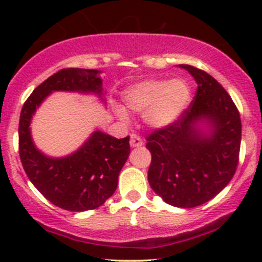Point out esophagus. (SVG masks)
I'll return each mask as SVG.
<instances>
[{
    "label": "esophagus",
    "instance_id": "obj_1",
    "mask_svg": "<svg viewBox=\"0 0 262 262\" xmlns=\"http://www.w3.org/2000/svg\"><path fill=\"white\" fill-rule=\"evenodd\" d=\"M143 146V141L139 136L137 134H132L130 136V147L132 148H139Z\"/></svg>",
    "mask_w": 262,
    "mask_h": 262
}]
</instances>
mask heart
<instances>
[{"mask_svg":"<svg viewBox=\"0 0 262 262\" xmlns=\"http://www.w3.org/2000/svg\"><path fill=\"white\" fill-rule=\"evenodd\" d=\"M125 105L133 112L143 113L144 123L152 129H167L176 123L191 101V89L181 78L144 80L132 84L124 92ZM120 120H128L123 106L115 105Z\"/></svg>","mask_w":262,"mask_h":262,"instance_id":"b5f03b06","label":"heart"}]
</instances>
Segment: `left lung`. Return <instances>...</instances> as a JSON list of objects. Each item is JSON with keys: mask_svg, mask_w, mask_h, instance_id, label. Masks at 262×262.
<instances>
[{"mask_svg": "<svg viewBox=\"0 0 262 262\" xmlns=\"http://www.w3.org/2000/svg\"><path fill=\"white\" fill-rule=\"evenodd\" d=\"M198 84L196 96L173 125L147 138L148 182L167 204L194 208L218 195L236 172L241 119L231 96L207 72L179 64Z\"/></svg>", "mask_w": 262, "mask_h": 262, "instance_id": "1", "label": "left lung"}]
</instances>
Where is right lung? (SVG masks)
Instances as JSON below:
<instances>
[{"label": "right lung", "instance_id": "add662e5", "mask_svg": "<svg viewBox=\"0 0 262 262\" xmlns=\"http://www.w3.org/2000/svg\"><path fill=\"white\" fill-rule=\"evenodd\" d=\"M101 71L67 68L39 84L24 104L18 123V150L29 180L52 204L70 212L101 207L118 187V178L130 153L129 137L118 139L95 129L75 152L52 157L35 146L30 124L53 92L94 95L105 105Z\"/></svg>", "mask_w": 262, "mask_h": 262}]
</instances>
